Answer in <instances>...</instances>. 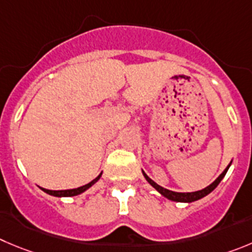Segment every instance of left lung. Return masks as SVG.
Returning <instances> with one entry per match:
<instances>
[{
  "label": "left lung",
  "mask_w": 252,
  "mask_h": 252,
  "mask_svg": "<svg viewBox=\"0 0 252 252\" xmlns=\"http://www.w3.org/2000/svg\"><path fill=\"white\" fill-rule=\"evenodd\" d=\"M231 164V163H230ZM230 164L227 165V168L225 169L224 171H222L221 174H220V176H219L218 179L215 180V182L213 183V184H210L209 187H206L205 189L203 190H199V191H194V192H175V191H171V190H168V189H164V188H161L160 185H158L157 183L153 182L152 179H150L149 176L147 175V174L143 171V175L145 176V179L148 180V183H149L150 185H152L153 188H155V189L158 190L159 192H160L163 196L168 197L169 200H173V201H179V203H191V201H195V200H199V199H201V197L206 196L208 194H210L211 191H213L214 189H215L216 187L219 185V183L221 182L222 178L225 176V174H226L227 169H229Z\"/></svg>",
  "instance_id": "obj_1"
}]
</instances>
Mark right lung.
<instances>
[{"instance_id":"right-lung-1","label":"right lung","mask_w":252,"mask_h":252,"mask_svg":"<svg viewBox=\"0 0 252 252\" xmlns=\"http://www.w3.org/2000/svg\"><path fill=\"white\" fill-rule=\"evenodd\" d=\"M102 176V173L99 174V175L95 178L94 180H92L91 183H88V184L83 185V187L81 188H77V189H69V190H48V189H42L44 192H47V194L49 195H53V196H76V195L78 194H82L83 191H86L87 189H89V188L92 187L93 184H95V183L99 180V178Z\"/></svg>"}]
</instances>
